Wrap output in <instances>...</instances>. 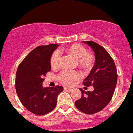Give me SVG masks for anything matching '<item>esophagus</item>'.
<instances>
[{"mask_svg": "<svg viewBox=\"0 0 133 133\" xmlns=\"http://www.w3.org/2000/svg\"><path fill=\"white\" fill-rule=\"evenodd\" d=\"M64 90L66 91V92H72V88H67V87H64Z\"/></svg>", "mask_w": 133, "mask_h": 133, "instance_id": "1", "label": "esophagus"}]
</instances>
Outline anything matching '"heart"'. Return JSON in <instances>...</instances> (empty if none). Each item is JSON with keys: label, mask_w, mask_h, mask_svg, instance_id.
<instances>
[{"label": "heart", "mask_w": 133, "mask_h": 133, "mask_svg": "<svg viewBox=\"0 0 133 133\" xmlns=\"http://www.w3.org/2000/svg\"><path fill=\"white\" fill-rule=\"evenodd\" d=\"M64 51L76 59V64L84 70L92 69L95 62L94 55L90 52H88L86 49L79 43H75L64 48ZM61 55L58 51H55L51 57V65L54 69L60 66ZM82 77L81 73L78 71H66L61 73L58 78L64 84L71 85Z\"/></svg>", "instance_id": "heart-1"}]
</instances>
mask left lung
Here are the masks:
<instances>
[{"mask_svg": "<svg viewBox=\"0 0 133 133\" xmlns=\"http://www.w3.org/2000/svg\"><path fill=\"white\" fill-rule=\"evenodd\" d=\"M83 42L95 53L94 65L83 82L86 87L93 86L94 90L85 92L80 89L82 96L75 102V105L82 112L92 115L102 110L111 101L116 87L117 72L114 59L103 47L92 41Z\"/></svg>", "mask_w": 133, "mask_h": 133, "instance_id": "left-lung-1", "label": "left lung"}]
</instances>
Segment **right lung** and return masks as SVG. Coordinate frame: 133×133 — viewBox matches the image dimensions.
Returning <instances> with one entry per match:
<instances>
[{
	"label": "right lung",
	"mask_w": 133,
	"mask_h": 133,
	"mask_svg": "<svg viewBox=\"0 0 133 133\" xmlns=\"http://www.w3.org/2000/svg\"><path fill=\"white\" fill-rule=\"evenodd\" d=\"M58 45H41L32 50L18 66L16 74V91L28 111L38 115L47 114L57 105V96L63 87L43 88V77L51 70V57Z\"/></svg>",
	"instance_id": "obj_1"
}]
</instances>
